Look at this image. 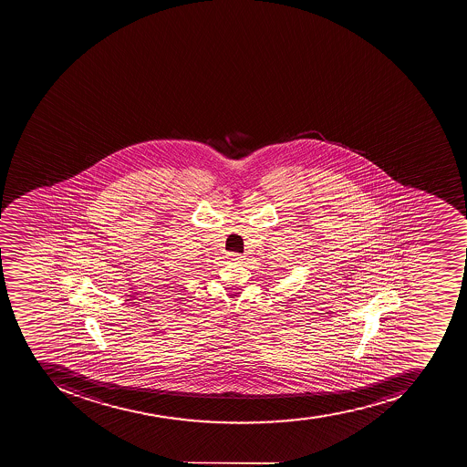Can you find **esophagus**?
I'll return each mask as SVG.
<instances>
[{"mask_svg": "<svg viewBox=\"0 0 467 467\" xmlns=\"http://www.w3.org/2000/svg\"><path fill=\"white\" fill-rule=\"evenodd\" d=\"M229 257H231L232 261H243L244 258H245V257H244L243 254H238V253L229 254Z\"/></svg>", "mask_w": 467, "mask_h": 467, "instance_id": "1", "label": "esophagus"}]
</instances>
